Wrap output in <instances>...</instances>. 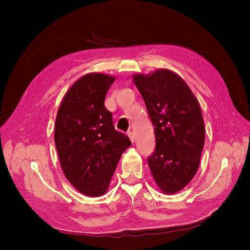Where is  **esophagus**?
I'll return each instance as SVG.
<instances>
[{"label": "esophagus", "instance_id": "34e87169", "mask_svg": "<svg viewBox=\"0 0 250 250\" xmlns=\"http://www.w3.org/2000/svg\"><path fill=\"white\" fill-rule=\"evenodd\" d=\"M128 137L130 138L131 142H134V140H135V135H134V133L132 132V131H129V132H128Z\"/></svg>", "mask_w": 250, "mask_h": 250}]
</instances>
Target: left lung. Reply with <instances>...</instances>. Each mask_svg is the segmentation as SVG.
I'll use <instances>...</instances> for the list:
<instances>
[{"mask_svg":"<svg viewBox=\"0 0 250 250\" xmlns=\"http://www.w3.org/2000/svg\"><path fill=\"white\" fill-rule=\"evenodd\" d=\"M154 126L155 150L149 156L152 176L164 194L183 189L195 176L205 142L201 105L174 71L133 75Z\"/></svg>","mask_w":250,"mask_h":250,"instance_id":"obj_1","label":"left lung"}]
</instances>
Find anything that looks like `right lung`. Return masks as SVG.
Segmentation results:
<instances>
[{"mask_svg":"<svg viewBox=\"0 0 250 250\" xmlns=\"http://www.w3.org/2000/svg\"><path fill=\"white\" fill-rule=\"evenodd\" d=\"M116 80L100 73L83 75L66 92L55 122V145L66 179L83 195L108 191L130 139L115 129L104 98Z\"/></svg>","mask_w":250,"mask_h":250,"instance_id":"right-lung-1","label":"right lung"}]
</instances>
